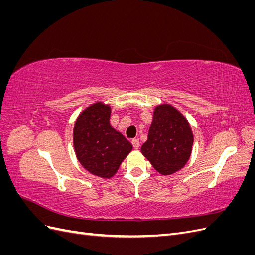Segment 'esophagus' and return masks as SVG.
<instances>
[{"label":"esophagus","instance_id":"esophagus-1","mask_svg":"<svg viewBox=\"0 0 255 255\" xmlns=\"http://www.w3.org/2000/svg\"><path fill=\"white\" fill-rule=\"evenodd\" d=\"M132 143H133V146H134V149H139V146H140V141H139V139H133L132 140Z\"/></svg>","mask_w":255,"mask_h":255}]
</instances>
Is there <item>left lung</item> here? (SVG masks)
I'll return each mask as SVG.
<instances>
[{"label": "left lung", "instance_id": "obj_1", "mask_svg": "<svg viewBox=\"0 0 255 255\" xmlns=\"http://www.w3.org/2000/svg\"><path fill=\"white\" fill-rule=\"evenodd\" d=\"M194 133L187 118L172 104L155 106L148 140L141 153L161 175H171L185 167L190 158Z\"/></svg>", "mask_w": 255, "mask_h": 255}]
</instances>
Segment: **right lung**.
Listing matches in <instances>:
<instances>
[{
    "instance_id": "add662e5",
    "label": "right lung",
    "mask_w": 255,
    "mask_h": 255,
    "mask_svg": "<svg viewBox=\"0 0 255 255\" xmlns=\"http://www.w3.org/2000/svg\"><path fill=\"white\" fill-rule=\"evenodd\" d=\"M112 107L98 101L82 111L73 128L76 158L91 174L111 179L133 145L111 125Z\"/></svg>"
}]
</instances>
